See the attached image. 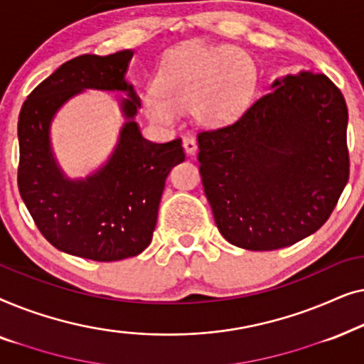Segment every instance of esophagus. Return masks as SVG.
I'll list each match as a JSON object with an SVG mask.
<instances>
[{"label":"esophagus","instance_id":"1","mask_svg":"<svg viewBox=\"0 0 364 364\" xmlns=\"http://www.w3.org/2000/svg\"><path fill=\"white\" fill-rule=\"evenodd\" d=\"M183 151H186L188 156H193L197 152V142L196 139L192 137H186L183 139Z\"/></svg>","mask_w":364,"mask_h":364}]
</instances>
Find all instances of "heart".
I'll return each mask as SVG.
<instances>
[{"label":"heart","mask_w":364,"mask_h":364,"mask_svg":"<svg viewBox=\"0 0 364 364\" xmlns=\"http://www.w3.org/2000/svg\"><path fill=\"white\" fill-rule=\"evenodd\" d=\"M253 89L255 66L242 49L192 43L164 58L156 87L149 86L141 102L146 116L162 126H173L178 111L203 126H222L245 111Z\"/></svg>","instance_id":"1"}]
</instances>
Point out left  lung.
Wrapping results in <instances>:
<instances>
[{
  "instance_id": "left-lung-1",
  "label": "left lung",
  "mask_w": 364,
  "mask_h": 364,
  "mask_svg": "<svg viewBox=\"0 0 364 364\" xmlns=\"http://www.w3.org/2000/svg\"><path fill=\"white\" fill-rule=\"evenodd\" d=\"M346 127L340 89L300 73L233 122L198 132V172L223 238L263 252L315 233L350 178Z\"/></svg>"
}]
</instances>
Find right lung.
<instances>
[{
    "label": "right lung",
    "mask_w": 364,
    "mask_h": 364,
    "mask_svg": "<svg viewBox=\"0 0 364 364\" xmlns=\"http://www.w3.org/2000/svg\"><path fill=\"white\" fill-rule=\"evenodd\" d=\"M131 49L109 56L82 54L64 63L24 101L18 121V188L43 237L66 252L94 262H117L146 250L156 228L166 178L186 159L182 139L151 142L132 121L141 106L124 81ZM82 88L126 90L128 117L113 157L86 181H68L48 147L53 112Z\"/></svg>",
    "instance_id": "1"
}]
</instances>
